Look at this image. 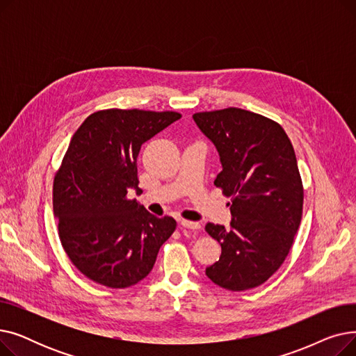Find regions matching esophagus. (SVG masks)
<instances>
[{"mask_svg":"<svg viewBox=\"0 0 356 356\" xmlns=\"http://www.w3.org/2000/svg\"><path fill=\"white\" fill-rule=\"evenodd\" d=\"M180 227H181V228H188V229H193V231H197V229H200L199 222H193V220H186V219H181V220H180Z\"/></svg>","mask_w":356,"mask_h":356,"instance_id":"obj_1","label":"esophagus"}]
</instances>
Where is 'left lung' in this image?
<instances>
[{
    "mask_svg": "<svg viewBox=\"0 0 356 356\" xmlns=\"http://www.w3.org/2000/svg\"><path fill=\"white\" fill-rule=\"evenodd\" d=\"M216 147L215 186L231 199V228L208 223L222 252L207 275L222 289L258 287L283 266L303 215V181L294 148L278 122L241 108L193 114Z\"/></svg>",
    "mask_w": 356,
    "mask_h": 356,
    "instance_id": "left-lung-1",
    "label": "left lung"
}]
</instances>
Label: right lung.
Instances as JSON below:
<instances>
[{
  "mask_svg": "<svg viewBox=\"0 0 356 356\" xmlns=\"http://www.w3.org/2000/svg\"><path fill=\"white\" fill-rule=\"evenodd\" d=\"M175 111L101 109L73 134L53 180L62 247L85 277L109 289L134 286L153 270L176 220L145 211L138 191L141 144L179 120Z\"/></svg>",
  "mask_w": 356,
  "mask_h": 356,
  "instance_id": "right-lung-1",
  "label": "right lung"
}]
</instances>
